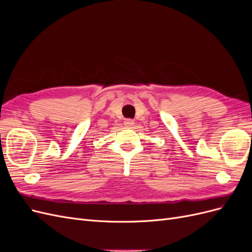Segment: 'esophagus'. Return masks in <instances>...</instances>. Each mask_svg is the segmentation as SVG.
<instances>
[{
  "instance_id": "34e87169",
  "label": "esophagus",
  "mask_w": 252,
  "mask_h": 252,
  "mask_svg": "<svg viewBox=\"0 0 252 252\" xmlns=\"http://www.w3.org/2000/svg\"><path fill=\"white\" fill-rule=\"evenodd\" d=\"M125 125H126V126H128V127H131V126H133V125H134V122H133L132 120H130V119H129V120H126V121H125Z\"/></svg>"
}]
</instances>
